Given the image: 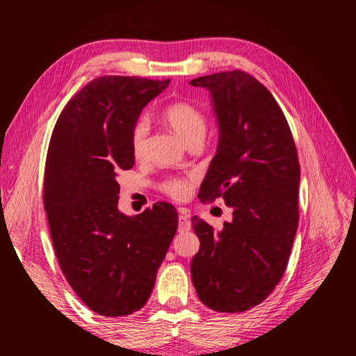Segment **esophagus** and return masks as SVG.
I'll use <instances>...</instances> for the list:
<instances>
[{"mask_svg":"<svg viewBox=\"0 0 356 356\" xmlns=\"http://www.w3.org/2000/svg\"><path fill=\"white\" fill-rule=\"evenodd\" d=\"M191 229L190 214L185 208H179V232H185Z\"/></svg>","mask_w":356,"mask_h":356,"instance_id":"1","label":"esophagus"}]
</instances>
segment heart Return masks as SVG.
<instances>
[{"instance_id": "heart-1", "label": "heart", "mask_w": 356, "mask_h": 356, "mask_svg": "<svg viewBox=\"0 0 356 356\" xmlns=\"http://www.w3.org/2000/svg\"><path fill=\"white\" fill-rule=\"evenodd\" d=\"M162 118L166 124L170 125L171 130L176 133L185 143L191 139L203 136L207 128L205 116L202 111L193 105L191 102L180 101L168 105L162 113ZM148 138V124L145 119H139L131 128L130 136V148L131 154L136 159H140L145 154ZM161 190L171 195L174 199H185L190 194V182L186 179L170 177L161 184Z\"/></svg>"}]
</instances>
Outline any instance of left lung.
<instances>
[{
    "mask_svg": "<svg viewBox=\"0 0 356 356\" xmlns=\"http://www.w3.org/2000/svg\"><path fill=\"white\" fill-rule=\"evenodd\" d=\"M190 84L209 90L218 124L200 200L222 197L232 208L218 232L191 218L200 240L191 278L209 309L245 312L269 297L289 261L298 226L297 148L274 96L249 73L220 72Z\"/></svg>",
    "mask_w": 356,
    "mask_h": 356,
    "instance_id": "obj_1",
    "label": "left lung"
}]
</instances>
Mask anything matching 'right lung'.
Wrapping results in <instances>:
<instances>
[{
  "label": "right lung",
  "mask_w": 356,
  "mask_h": 356,
  "mask_svg": "<svg viewBox=\"0 0 356 356\" xmlns=\"http://www.w3.org/2000/svg\"><path fill=\"white\" fill-rule=\"evenodd\" d=\"M168 84L139 76L90 81L50 138L44 208L53 248L72 289L102 316L145 306L177 231V211L166 202L133 217L118 209V174L134 165L131 128Z\"/></svg>",
  "instance_id": "add662e5"
}]
</instances>
